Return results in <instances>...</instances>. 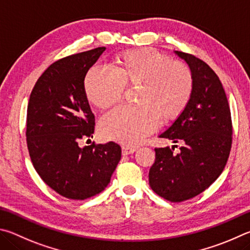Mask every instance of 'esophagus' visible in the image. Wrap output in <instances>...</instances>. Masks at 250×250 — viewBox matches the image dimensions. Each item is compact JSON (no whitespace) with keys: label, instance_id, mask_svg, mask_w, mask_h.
Listing matches in <instances>:
<instances>
[{"label":"esophagus","instance_id":"esophagus-1","mask_svg":"<svg viewBox=\"0 0 250 250\" xmlns=\"http://www.w3.org/2000/svg\"><path fill=\"white\" fill-rule=\"evenodd\" d=\"M136 151V148L135 147H128V146H123L122 147V152H123V155H130V154H133V152H135Z\"/></svg>","mask_w":250,"mask_h":250}]
</instances>
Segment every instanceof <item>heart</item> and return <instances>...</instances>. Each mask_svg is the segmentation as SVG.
Instances as JSON below:
<instances>
[{
	"label": "heart",
	"mask_w": 250,
	"mask_h": 250,
	"mask_svg": "<svg viewBox=\"0 0 250 250\" xmlns=\"http://www.w3.org/2000/svg\"><path fill=\"white\" fill-rule=\"evenodd\" d=\"M137 85V104L121 105L104 114L100 133L104 138L135 146L163 122L177 120L189 105L194 91V76L182 61L151 48L122 52L114 58L112 70L92 67L83 86L86 99L99 108L111 106L124 94L125 86Z\"/></svg>",
	"instance_id": "heart-1"
}]
</instances>
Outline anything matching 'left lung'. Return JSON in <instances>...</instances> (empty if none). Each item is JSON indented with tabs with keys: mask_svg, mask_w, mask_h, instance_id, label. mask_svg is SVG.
<instances>
[{
	"mask_svg": "<svg viewBox=\"0 0 250 250\" xmlns=\"http://www.w3.org/2000/svg\"><path fill=\"white\" fill-rule=\"evenodd\" d=\"M176 54L190 65L194 91L187 108L159 136L181 143L180 152L173 154V147L155 148L149 185L161 198L179 203L202 193L220 177L229 157L233 125L217 74L198 57Z\"/></svg>",
	"mask_w": 250,
	"mask_h": 250,
	"instance_id": "8db88e82",
	"label": "left lung"
}]
</instances>
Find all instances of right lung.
Returning <instances> with one entry per match:
<instances>
[{
  "label": "right lung",
  "mask_w": 250,
  "mask_h": 250,
  "mask_svg": "<svg viewBox=\"0 0 250 250\" xmlns=\"http://www.w3.org/2000/svg\"><path fill=\"white\" fill-rule=\"evenodd\" d=\"M105 47L70 55L48 67L33 87L26 118V142L35 170L48 187L71 200L102 192L121 160L114 142L81 148L93 137L95 120L84 78Z\"/></svg>",
  "instance_id": "add662e5"
}]
</instances>
